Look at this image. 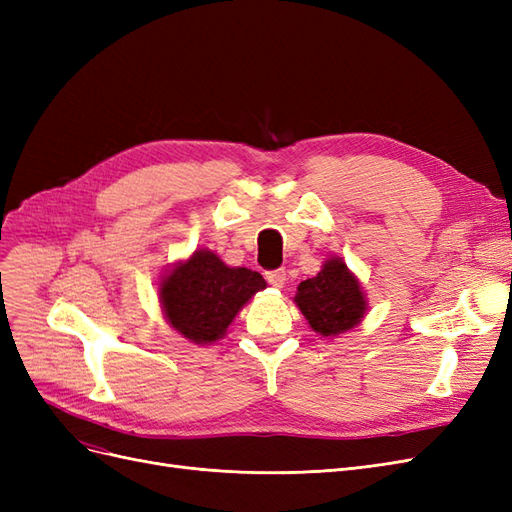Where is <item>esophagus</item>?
Here are the masks:
<instances>
[{"instance_id":"1","label":"esophagus","mask_w":512,"mask_h":512,"mask_svg":"<svg viewBox=\"0 0 512 512\" xmlns=\"http://www.w3.org/2000/svg\"><path fill=\"white\" fill-rule=\"evenodd\" d=\"M267 282L275 288H284L286 284V271L284 269H277V271H269L267 273Z\"/></svg>"}]
</instances>
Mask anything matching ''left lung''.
<instances>
[{
    "mask_svg": "<svg viewBox=\"0 0 512 512\" xmlns=\"http://www.w3.org/2000/svg\"><path fill=\"white\" fill-rule=\"evenodd\" d=\"M294 305L301 309L307 324L320 337L348 333L367 314L365 290L342 256H329L322 269L301 282L294 294Z\"/></svg>",
    "mask_w": 512,
    "mask_h": 512,
    "instance_id": "left-lung-1",
    "label": "left lung"
}]
</instances>
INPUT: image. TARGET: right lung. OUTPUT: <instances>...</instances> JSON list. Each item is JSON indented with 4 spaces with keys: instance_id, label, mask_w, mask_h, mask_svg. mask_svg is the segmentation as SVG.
I'll use <instances>...</instances> for the list:
<instances>
[{
    "instance_id": "add662e5",
    "label": "right lung",
    "mask_w": 512,
    "mask_h": 512,
    "mask_svg": "<svg viewBox=\"0 0 512 512\" xmlns=\"http://www.w3.org/2000/svg\"><path fill=\"white\" fill-rule=\"evenodd\" d=\"M265 288L258 271L228 267L203 247L162 275L158 294L170 327L196 346H209L220 342L235 316Z\"/></svg>"
}]
</instances>
